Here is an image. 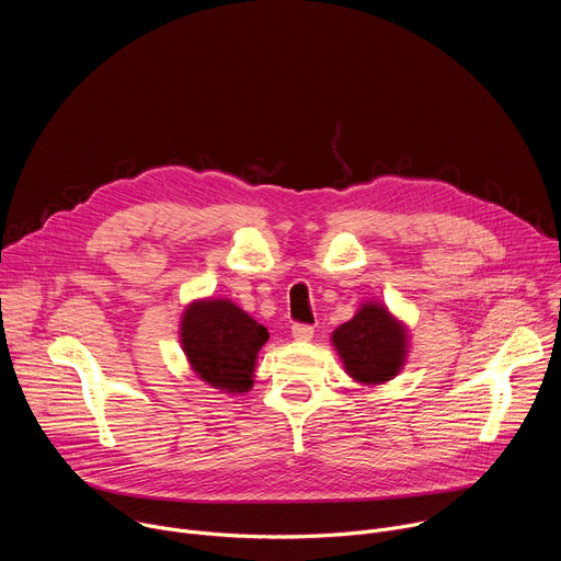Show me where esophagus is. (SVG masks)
Instances as JSON below:
<instances>
[{"label":"esophagus","mask_w":561,"mask_h":561,"mask_svg":"<svg viewBox=\"0 0 561 561\" xmlns=\"http://www.w3.org/2000/svg\"><path fill=\"white\" fill-rule=\"evenodd\" d=\"M290 333H293V337H295L297 342H310V337H312L314 331H312L310 324H293Z\"/></svg>","instance_id":"1"}]
</instances>
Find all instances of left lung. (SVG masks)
I'll list each match as a JSON object with an SVG mask.
<instances>
[{
	"label": "left lung",
	"mask_w": 561,
	"mask_h": 561,
	"mask_svg": "<svg viewBox=\"0 0 561 561\" xmlns=\"http://www.w3.org/2000/svg\"><path fill=\"white\" fill-rule=\"evenodd\" d=\"M346 373L366 386H377L392 379L404 366L409 335L402 322L377 301L364 304L351 322L333 333Z\"/></svg>",
	"instance_id": "1"
}]
</instances>
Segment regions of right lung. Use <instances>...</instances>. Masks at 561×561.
Wrapping results in <instances>:
<instances>
[{
  "label": "right lung",
  "mask_w": 561,
  "mask_h": 561,
  "mask_svg": "<svg viewBox=\"0 0 561 561\" xmlns=\"http://www.w3.org/2000/svg\"><path fill=\"white\" fill-rule=\"evenodd\" d=\"M180 337L199 379L226 392H247L268 331L228 299H202L184 310Z\"/></svg>",
  "instance_id": "1"
}]
</instances>
